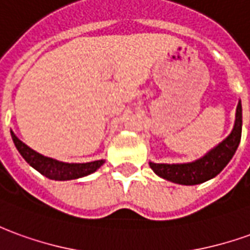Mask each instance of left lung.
<instances>
[{
  "label": "left lung",
  "mask_w": 250,
  "mask_h": 250,
  "mask_svg": "<svg viewBox=\"0 0 250 250\" xmlns=\"http://www.w3.org/2000/svg\"><path fill=\"white\" fill-rule=\"evenodd\" d=\"M242 132V107L241 101L237 105L235 113V125L231 134L210 153L202 157L200 160L189 164H154L150 162V167L155 174L165 180H169L176 184L183 186H195L207 180L215 177L219 172L233 158L235 150L238 147Z\"/></svg>",
  "instance_id": "1"
}]
</instances>
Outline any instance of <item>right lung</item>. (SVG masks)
Listing matches in <instances>:
<instances>
[{"label": "right lung", "mask_w": 250, "mask_h": 250, "mask_svg": "<svg viewBox=\"0 0 250 250\" xmlns=\"http://www.w3.org/2000/svg\"><path fill=\"white\" fill-rule=\"evenodd\" d=\"M12 139L15 142V146L19 150V153L22 155V158L35 167L39 173L46 176L51 180H74L88 176V174L96 172L99 167L104 164L103 160L100 161L86 162V164H66V162L57 161L48 157L36 153L35 150L28 147L25 143H22L19 138L13 134V131H10Z\"/></svg>", "instance_id": "1"}]
</instances>
